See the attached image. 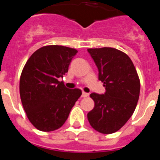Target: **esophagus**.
Here are the masks:
<instances>
[{"mask_svg": "<svg viewBox=\"0 0 160 160\" xmlns=\"http://www.w3.org/2000/svg\"><path fill=\"white\" fill-rule=\"evenodd\" d=\"M88 96H89V94H88V93H86V92H84V91H83L82 94V98L88 97Z\"/></svg>", "mask_w": 160, "mask_h": 160, "instance_id": "obj_1", "label": "esophagus"}]
</instances>
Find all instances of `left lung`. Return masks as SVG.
Returning a JSON list of instances; mask_svg holds the SVG:
<instances>
[{"instance_id": "left-lung-1", "label": "left lung", "mask_w": 160, "mask_h": 160, "mask_svg": "<svg viewBox=\"0 0 160 160\" xmlns=\"http://www.w3.org/2000/svg\"><path fill=\"white\" fill-rule=\"evenodd\" d=\"M98 70L104 94H90L94 107L87 114L90 126L102 134H112L123 127L137 106L140 82L128 55L111 47L88 49Z\"/></svg>"}]
</instances>
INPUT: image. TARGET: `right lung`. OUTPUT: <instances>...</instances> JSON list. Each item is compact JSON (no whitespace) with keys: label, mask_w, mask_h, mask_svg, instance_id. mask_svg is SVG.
Segmentation results:
<instances>
[{"label":"right lung","mask_w":160,"mask_h":160,"mask_svg":"<svg viewBox=\"0 0 160 160\" xmlns=\"http://www.w3.org/2000/svg\"><path fill=\"white\" fill-rule=\"evenodd\" d=\"M77 53V49L66 46H43L31 55L24 66L20 96L28 118L39 131L60 128L82 95L81 90H70L59 81Z\"/></svg>","instance_id":"1"}]
</instances>
